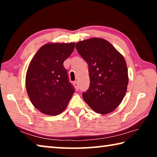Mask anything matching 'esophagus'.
Here are the masks:
<instances>
[{
	"mask_svg": "<svg viewBox=\"0 0 157 157\" xmlns=\"http://www.w3.org/2000/svg\"><path fill=\"white\" fill-rule=\"evenodd\" d=\"M73 84H74V86H75V89H76L77 90H78V89H79V86H78V81H75V82H73Z\"/></svg>",
	"mask_w": 157,
	"mask_h": 157,
	"instance_id": "obj_1",
	"label": "esophagus"
}]
</instances>
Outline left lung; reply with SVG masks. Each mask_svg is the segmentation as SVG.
<instances>
[{"label":"left lung","mask_w":157,"mask_h":157,"mask_svg":"<svg viewBox=\"0 0 157 157\" xmlns=\"http://www.w3.org/2000/svg\"><path fill=\"white\" fill-rule=\"evenodd\" d=\"M75 48L89 66L90 86L82 94L84 101L95 112L111 113L121 103L128 85L123 56L102 38L79 41Z\"/></svg>","instance_id":"8db88e82"}]
</instances>
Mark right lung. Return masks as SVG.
Instances as JSON below:
<instances>
[{
	"label": "right lung",
	"mask_w": 157,
	"mask_h": 157,
	"mask_svg": "<svg viewBox=\"0 0 157 157\" xmlns=\"http://www.w3.org/2000/svg\"><path fill=\"white\" fill-rule=\"evenodd\" d=\"M75 46V43L45 44L29 64L26 90L34 107L41 113L56 116L63 112L75 92L63 65Z\"/></svg>",
	"instance_id": "right-lung-1"
}]
</instances>
